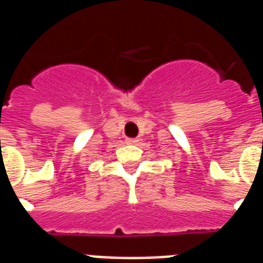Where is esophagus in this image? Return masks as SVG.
Returning a JSON list of instances; mask_svg holds the SVG:
<instances>
[{
    "label": "esophagus",
    "instance_id": "1",
    "mask_svg": "<svg viewBox=\"0 0 263 263\" xmlns=\"http://www.w3.org/2000/svg\"><path fill=\"white\" fill-rule=\"evenodd\" d=\"M125 141L128 143V144H139V139H125Z\"/></svg>",
    "mask_w": 263,
    "mask_h": 263
}]
</instances>
